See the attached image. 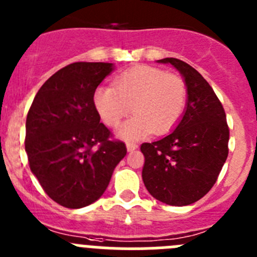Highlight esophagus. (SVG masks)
<instances>
[{
  "label": "esophagus",
  "instance_id": "obj_1",
  "mask_svg": "<svg viewBox=\"0 0 257 257\" xmlns=\"http://www.w3.org/2000/svg\"><path fill=\"white\" fill-rule=\"evenodd\" d=\"M137 149H138L137 143H134V142H128V143H126V150H128L129 152L134 151V150H137Z\"/></svg>",
  "mask_w": 257,
  "mask_h": 257
}]
</instances>
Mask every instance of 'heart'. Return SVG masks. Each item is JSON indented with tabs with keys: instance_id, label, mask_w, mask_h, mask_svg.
<instances>
[{
	"instance_id": "1",
	"label": "heart",
	"mask_w": 257,
	"mask_h": 257,
	"mask_svg": "<svg viewBox=\"0 0 257 257\" xmlns=\"http://www.w3.org/2000/svg\"><path fill=\"white\" fill-rule=\"evenodd\" d=\"M187 101L186 83L179 75L159 68L138 65L116 77L111 87H98L93 102L107 126L115 128L131 112L134 116L119 129V136L134 140L152 132L174 128Z\"/></svg>"
}]
</instances>
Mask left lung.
Here are the masks:
<instances>
[{
  "label": "left lung",
  "instance_id": "8db88e82",
  "mask_svg": "<svg viewBox=\"0 0 257 257\" xmlns=\"http://www.w3.org/2000/svg\"><path fill=\"white\" fill-rule=\"evenodd\" d=\"M157 62L170 64L182 74L187 102L174 131L141 146L142 179L156 200L186 206L202 198L218 179L228 157L229 129L220 101L196 69L174 57Z\"/></svg>",
  "mask_w": 257,
  "mask_h": 257
}]
</instances>
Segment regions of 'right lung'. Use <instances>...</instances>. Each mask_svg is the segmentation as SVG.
I'll return each mask as SVG.
<instances>
[{"instance_id": "right-lung-1", "label": "right lung", "mask_w": 257, "mask_h": 257, "mask_svg": "<svg viewBox=\"0 0 257 257\" xmlns=\"http://www.w3.org/2000/svg\"><path fill=\"white\" fill-rule=\"evenodd\" d=\"M114 70L110 62H74L39 88L25 124V151L32 173L55 202L80 209L107 188L126 155L100 123L96 88Z\"/></svg>"}]
</instances>
